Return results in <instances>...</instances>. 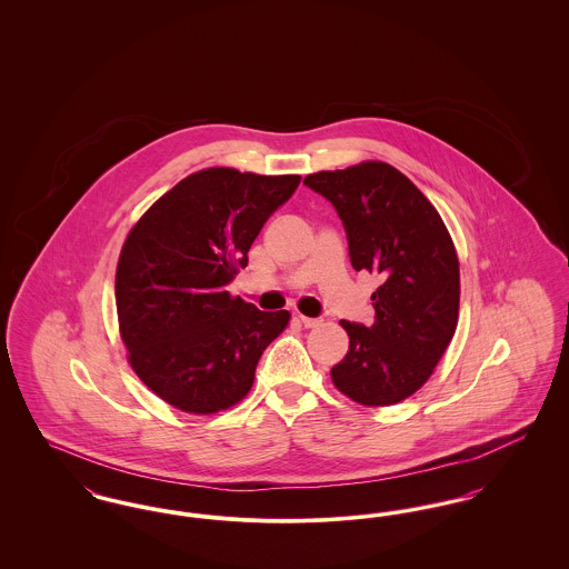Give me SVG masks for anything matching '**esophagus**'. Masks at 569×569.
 <instances>
[{"instance_id": "obj_1", "label": "esophagus", "mask_w": 569, "mask_h": 569, "mask_svg": "<svg viewBox=\"0 0 569 569\" xmlns=\"http://www.w3.org/2000/svg\"><path fill=\"white\" fill-rule=\"evenodd\" d=\"M297 320L305 328H316V326H320V322H322L320 318H307V316H298Z\"/></svg>"}]
</instances>
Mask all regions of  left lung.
<instances>
[{"label":"left lung","instance_id":"left-lung-1","mask_svg":"<svg viewBox=\"0 0 569 569\" xmlns=\"http://www.w3.org/2000/svg\"><path fill=\"white\" fill-rule=\"evenodd\" d=\"M335 207L356 271L376 272L373 325L341 320L350 350L332 383L360 406L413 395L450 346L459 322V258L427 196L383 162L305 177Z\"/></svg>","mask_w":569,"mask_h":569}]
</instances>
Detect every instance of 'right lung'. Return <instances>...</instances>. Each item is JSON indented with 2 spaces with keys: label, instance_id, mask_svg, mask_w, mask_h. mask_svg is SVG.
<instances>
[{
  "label": "right lung",
  "instance_id": "1",
  "mask_svg": "<svg viewBox=\"0 0 569 569\" xmlns=\"http://www.w3.org/2000/svg\"><path fill=\"white\" fill-rule=\"evenodd\" d=\"M298 183V174L200 170L128 234L114 277L119 330L136 376L166 403L216 413L249 392L290 313L260 311L226 286Z\"/></svg>",
  "mask_w": 569,
  "mask_h": 569
}]
</instances>
